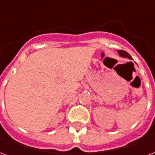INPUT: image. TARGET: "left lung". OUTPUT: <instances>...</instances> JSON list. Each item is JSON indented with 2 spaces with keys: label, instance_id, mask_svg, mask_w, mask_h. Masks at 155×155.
Masks as SVG:
<instances>
[{
  "label": "left lung",
  "instance_id": "1",
  "mask_svg": "<svg viewBox=\"0 0 155 155\" xmlns=\"http://www.w3.org/2000/svg\"><path fill=\"white\" fill-rule=\"evenodd\" d=\"M117 52H118V54H120L121 57H125V58H128V59H130V60H132L131 55H130L128 52H126V51L119 50V51H117Z\"/></svg>",
  "mask_w": 155,
  "mask_h": 155
}]
</instances>
